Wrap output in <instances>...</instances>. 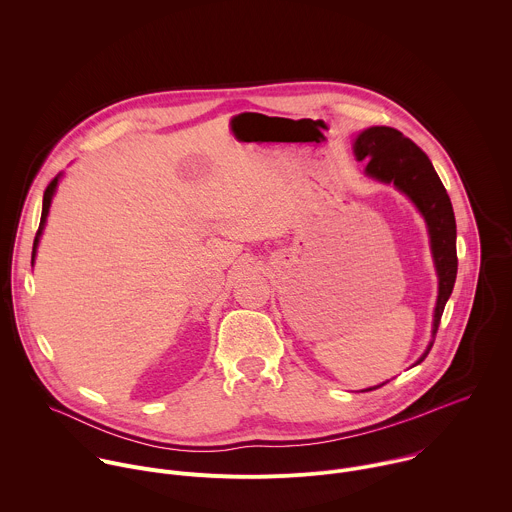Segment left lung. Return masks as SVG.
Masks as SVG:
<instances>
[{"mask_svg":"<svg viewBox=\"0 0 512 512\" xmlns=\"http://www.w3.org/2000/svg\"><path fill=\"white\" fill-rule=\"evenodd\" d=\"M354 154L356 160H366V174L370 178L394 184L416 204L430 232L432 256L438 272V300L434 308L432 342L416 362L420 364L434 344L446 300L450 298L456 280V220L452 204L428 156L410 138L402 136V132L388 126H372L356 138Z\"/></svg>","mask_w":512,"mask_h":512,"instance_id":"left-lung-1","label":"left lung"}]
</instances>
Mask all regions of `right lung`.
<instances>
[{"mask_svg":"<svg viewBox=\"0 0 512 512\" xmlns=\"http://www.w3.org/2000/svg\"><path fill=\"white\" fill-rule=\"evenodd\" d=\"M58 180H60V176H56V178H54V180L48 184V188H46V192H44V208H42V220H40V228H38V234H36V240H34L32 264H34V258H36V248H38V242H40V234H42V230H44V224H46V218H48V212H50V204H52V196H54V192H56Z\"/></svg>","mask_w":512,"mask_h":512,"instance_id":"right-lung-1","label":"right lung"}]
</instances>
